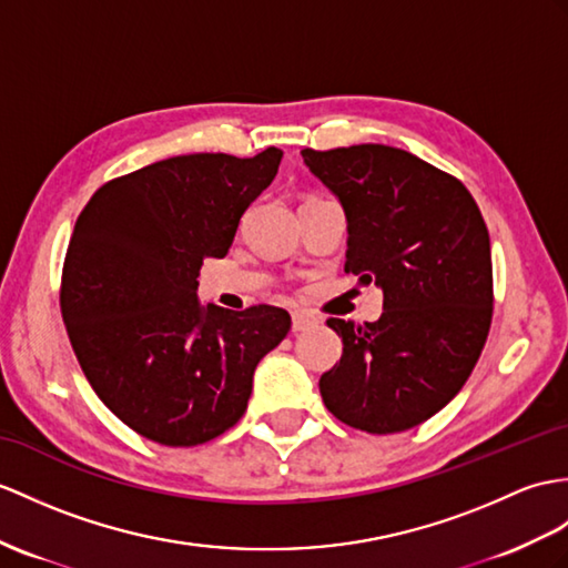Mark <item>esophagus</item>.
<instances>
[{
	"mask_svg": "<svg viewBox=\"0 0 568 568\" xmlns=\"http://www.w3.org/2000/svg\"><path fill=\"white\" fill-rule=\"evenodd\" d=\"M313 325H317V317H313V315H308V313L296 311V313L292 315V327H294V332L308 329V327H313Z\"/></svg>",
	"mask_w": 568,
	"mask_h": 568,
	"instance_id": "obj_1",
	"label": "esophagus"
}]
</instances>
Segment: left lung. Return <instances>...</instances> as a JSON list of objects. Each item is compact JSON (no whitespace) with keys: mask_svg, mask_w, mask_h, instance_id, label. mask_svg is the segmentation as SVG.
Listing matches in <instances>:
<instances>
[{"mask_svg":"<svg viewBox=\"0 0 568 568\" xmlns=\"http://www.w3.org/2000/svg\"><path fill=\"white\" fill-rule=\"evenodd\" d=\"M347 216L344 272L383 292L376 323L329 317L342 358L321 376L335 417L395 434L460 393L489 335L491 245L460 180L405 149L356 144L301 151Z\"/></svg>","mask_w":568,"mask_h":568,"instance_id":"left-lung-1","label":"left lung"}]
</instances>
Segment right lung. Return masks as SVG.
Here are the masks:
<instances>
[{
	"label": "right lung",
	"instance_id": "right-lung-1",
	"mask_svg": "<svg viewBox=\"0 0 568 568\" xmlns=\"http://www.w3.org/2000/svg\"><path fill=\"white\" fill-rule=\"evenodd\" d=\"M284 151L173 156L105 183L79 214L62 317L81 371L120 422L163 446H197L236 424L260 358L292 315L200 303L204 257H224Z\"/></svg>",
	"mask_w": 568,
	"mask_h": 568
}]
</instances>
